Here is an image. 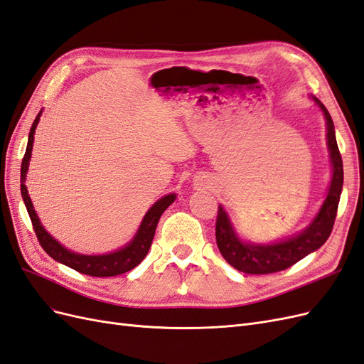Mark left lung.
Returning a JSON list of instances; mask_svg holds the SVG:
<instances>
[{
  "label": "left lung",
  "mask_w": 364,
  "mask_h": 364,
  "mask_svg": "<svg viewBox=\"0 0 364 364\" xmlns=\"http://www.w3.org/2000/svg\"><path fill=\"white\" fill-rule=\"evenodd\" d=\"M314 102L321 106L326 119L328 149L333 162V179L326 200L314 222L304 232L277 245H247L240 241L223 206H218L215 222L217 246L223 258L240 272L249 274H267L285 270L305 258L308 253L317 250L331 235L341 188H343V161H341L338 151L333 118L321 100L314 97Z\"/></svg>",
  "instance_id": "1"
}]
</instances>
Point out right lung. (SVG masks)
Here are the masks:
<instances>
[{
  "instance_id": "add662e5",
  "label": "right lung",
  "mask_w": 364,
  "mask_h": 364,
  "mask_svg": "<svg viewBox=\"0 0 364 364\" xmlns=\"http://www.w3.org/2000/svg\"><path fill=\"white\" fill-rule=\"evenodd\" d=\"M39 117H41V112L31 124L26 155L23 158V164H21V194H23L27 213L30 215L33 229H35V234L39 240V245L53 259H56V261L65 264V266H68L83 274H90V277H97V278L117 277V274L126 273L132 269H135L138 264L146 258L147 252L151 246L153 237H155V230H156L159 218L165 209H167L174 202L176 196L174 194L165 196V197H162V199H159L155 205H153L149 209V213L146 214L144 220H142V223L139 226V230L135 235V238L130 241V245H127L121 250L109 253V255L87 257V255H79V253H73L65 247H62L58 241L54 240L50 234H47L46 229L42 228L39 218L35 213V209H33L31 200H30L28 193H27V186H26V174H27V168H28V161H30V155H31V149H33V138H35V130L39 123Z\"/></svg>"
}]
</instances>
